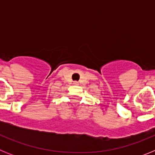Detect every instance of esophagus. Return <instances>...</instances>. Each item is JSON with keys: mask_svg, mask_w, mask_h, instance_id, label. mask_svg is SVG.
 <instances>
[{"mask_svg": "<svg viewBox=\"0 0 155 155\" xmlns=\"http://www.w3.org/2000/svg\"><path fill=\"white\" fill-rule=\"evenodd\" d=\"M73 84H74V85H78V81H74Z\"/></svg>", "mask_w": 155, "mask_h": 155, "instance_id": "1", "label": "esophagus"}]
</instances>
